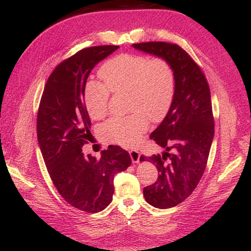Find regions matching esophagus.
<instances>
[{"label":"esophagus","instance_id":"1","mask_svg":"<svg viewBox=\"0 0 251 251\" xmlns=\"http://www.w3.org/2000/svg\"><path fill=\"white\" fill-rule=\"evenodd\" d=\"M129 155L131 157V161L134 164L139 163V159H140V153L136 151V150H130L129 151Z\"/></svg>","mask_w":251,"mask_h":251}]
</instances>
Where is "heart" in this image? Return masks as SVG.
I'll return each instance as SVG.
<instances>
[{"label": "heart", "mask_w": 251, "mask_h": 251, "mask_svg": "<svg viewBox=\"0 0 251 251\" xmlns=\"http://www.w3.org/2000/svg\"><path fill=\"white\" fill-rule=\"evenodd\" d=\"M102 83L89 82L84 90V103L94 120L108 111L110 92L128 94L126 116H113L101 126L106 140L134 147L148 130L149 121L158 122L166 115L175 94V73L162 57L121 54L104 62L99 70Z\"/></svg>", "instance_id": "heart-1"}]
</instances>
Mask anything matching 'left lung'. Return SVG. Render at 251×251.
<instances>
[{
    "mask_svg": "<svg viewBox=\"0 0 251 251\" xmlns=\"http://www.w3.org/2000/svg\"><path fill=\"white\" fill-rule=\"evenodd\" d=\"M136 50L165 58L175 73V94L167 115L150 135L165 152L146 157L158 170L155 183L143 189L149 204L166 209L192 194L205 172L215 134L210 89L200 66L177 44L146 42Z\"/></svg>",
    "mask_w": 251,
    "mask_h": 251,
    "instance_id": "8db88e82",
    "label": "left lung"
}]
</instances>
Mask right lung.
Returning <instances> with one entry per match:
<instances>
[{
    "label": "right lung",
    "instance_id": "1",
    "mask_svg": "<svg viewBox=\"0 0 251 251\" xmlns=\"http://www.w3.org/2000/svg\"><path fill=\"white\" fill-rule=\"evenodd\" d=\"M119 47H87L60 62L47 79L37 112V141L52 183L67 202L86 212L110 204L114 175L131 164L128 152L119 146L101 151L100 158L82 152L93 140L84 103L88 75Z\"/></svg>",
    "mask_w": 251,
    "mask_h": 251
}]
</instances>
